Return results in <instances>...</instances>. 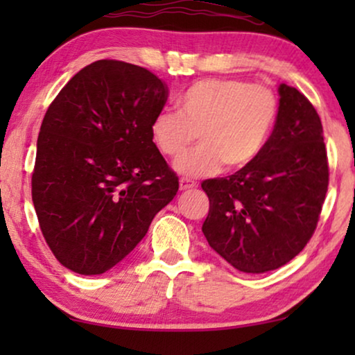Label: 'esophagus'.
Instances as JSON below:
<instances>
[{"label":"esophagus","instance_id":"obj_1","mask_svg":"<svg viewBox=\"0 0 355 355\" xmlns=\"http://www.w3.org/2000/svg\"><path fill=\"white\" fill-rule=\"evenodd\" d=\"M196 187H197V182L191 181V179H186V178L179 179V189H181V191H191V189H196Z\"/></svg>","mask_w":355,"mask_h":355}]
</instances>
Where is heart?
Returning a JSON list of instances; mask_svg holds the SVG:
<instances>
[{"label": "heart", "mask_w": 355, "mask_h": 355, "mask_svg": "<svg viewBox=\"0 0 355 355\" xmlns=\"http://www.w3.org/2000/svg\"><path fill=\"white\" fill-rule=\"evenodd\" d=\"M179 111L162 110L152 118L150 135L164 157L178 158L197 135L200 146L174 163L187 178L250 164L268 144L278 119V98L265 85L237 79H205L178 98Z\"/></svg>", "instance_id": "1"}]
</instances>
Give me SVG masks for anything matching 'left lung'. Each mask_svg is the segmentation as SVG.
<instances>
[{"label":"left lung","instance_id":"left-lung-1","mask_svg":"<svg viewBox=\"0 0 355 355\" xmlns=\"http://www.w3.org/2000/svg\"><path fill=\"white\" fill-rule=\"evenodd\" d=\"M278 119L259 157L227 178L207 179L202 231L221 259L266 273L294 259L317 227L328 191L323 128L297 89L278 85Z\"/></svg>","mask_w":355,"mask_h":355}]
</instances>
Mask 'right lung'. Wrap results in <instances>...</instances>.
<instances>
[{
  "label": "right lung",
  "mask_w": 355,
  "mask_h": 355,
  "mask_svg": "<svg viewBox=\"0 0 355 355\" xmlns=\"http://www.w3.org/2000/svg\"><path fill=\"white\" fill-rule=\"evenodd\" d=\"M168 87L129 62L77 72L43 118L32 200L61 265L101 275L135 249L179 181L155 147L150 123Z\"/></svg>",
  "instance_id": "add662e5"
}]
</instances>
